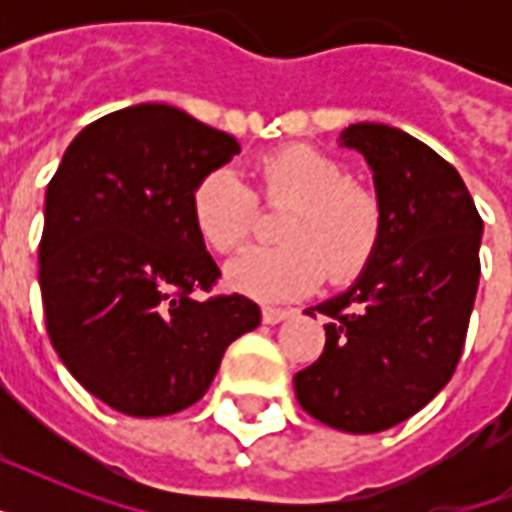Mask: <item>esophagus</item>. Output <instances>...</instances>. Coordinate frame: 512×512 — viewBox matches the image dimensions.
<instances>
[{"label":"esophagus","mask_w":512,"mask_h":512,"mask_svg":"<svg viewBox=\"0 0 512 512\" xmlns=\"http://www.w3.org/2000/svg\"><path fill=\"white\" fill-rule=\"evenodd\" d=\"M284 319H289V311L284 308H263V324H281Z\"/></svg>","instance_id":"esophagus-1"}]
</instances>
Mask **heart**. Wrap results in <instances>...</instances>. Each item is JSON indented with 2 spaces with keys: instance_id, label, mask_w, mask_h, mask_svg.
I'll use <instances>...</instances> for the list:
<instances>
[{
  "instance_id": "1",
  "label": "heart",
  "mask_w": 512,
  "mask_h": 512,
  "mask_svg": "<svg viewBox=\"0 0 512 512\" xmlns=\"http://www.w3.org/2000/svg\"><path fill=\"white\" fill-rule=\"evenodd\" d=\"M252 193L228 170L209 172L191 191V223L215 252H231L252 236L257 201L287 209L281 247H252L225 265V284L241 295L281 303L308 295L329 276L356 279L380 244L382 207L377 193L348 180L335 156L311 146H284L252 164Z\"/></svg>"
}]
</instances>
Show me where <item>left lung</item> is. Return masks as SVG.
<instances>
[{"label": "left lung", "mask_w": 512, "mask_h": 512, "mask_svg": "<svg viewBox=\"0 0 512 512\" xmlns=\"http://www.w3.org/2000/svg\"><path fill=\"white\" fill-rule=\"evenodd\" d=\"M340 146L372 170L382 233L358 279L311 308L329 319L327 345L295 374V396L329 428L380 433L452 380L476 303L484 220L460 172L412 135L361 122L342 130Z\"/></svg>", "instance_id": "obj_1"}]
</instances>
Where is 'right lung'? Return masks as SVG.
<instances>
[{
  "label": "right lung",
  "mask_w": 512,
  "mask_h": 512,
  "mask_svg": "<svg viewBox=\"0 0 512 512\" xmlns=\"http://www.w3.org/2000/svg\"><path fill=\"white\" fill-rule=\"evenodd\" d=\"M239 151L180 108L140 103L87 124L47 185V335L74 380L116 412L188 409L225 348L260 324L247 297H193L220 268L191 223V191Z\"/></svg>",
  "instance_id": "obj_1"
}]
</instances>
